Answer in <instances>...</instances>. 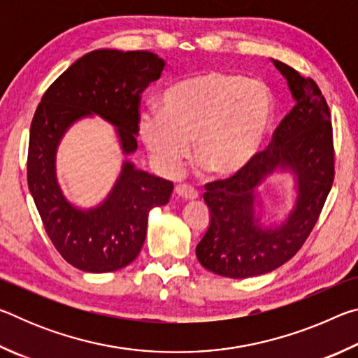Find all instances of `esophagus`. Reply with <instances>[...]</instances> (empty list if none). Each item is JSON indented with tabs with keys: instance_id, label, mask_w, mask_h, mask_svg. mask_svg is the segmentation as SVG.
I'll return each instance as SVG.
<instances>
[{
	"instance_id": "esophagus-1",
	"label": "esophagus",
	"mask_w": 358,
	"mask_h": 358,
	"mask_svg": "<svg viewBox=\"0 0 358 358\" xmlns=\"http://www.w3.org/2000/svg\"><path fill=\"white\" fill-rule=\"evenodd\" d=\"M175 194H177L178 197L183 199V201H194V199H197V196H199L197 191L187 185L175 186Z\"/></svg>"
}]
</instances>
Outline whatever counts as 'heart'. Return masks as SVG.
Masks as SVG:
<instances>
[{
	"mask_svg": "<svg viewBox=\"0 0 358 358\" xmlns=\"http://www.w3.org/2000/svg\"><path fill=\"white\" fill-rule=\"evenodd\" d=\"M156 108L138 117V134L151 159L167 175L194 156L216 177H232L266 143L275 99L262 82L208 71L181 78L159 96Z\"/></svg>",
	"mask_w": 358,
	"mask_h": 358,
	"instance_id": "b5f03b06",
	"label": "heart"
}]
</instances>
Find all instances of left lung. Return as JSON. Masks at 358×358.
<instances>
[{"mask_svg": "<svg viewBox=\"0 0 358 358\" xmlns=\"http://www.w3.org/2000/svg\"><path fill=\"white\" fill-rule=\"evenodd\" d=\"M286 77L295 106L273 132L268 148L243 171L205 185L210 226L196 256L216 275L245 280L276 270L292 259L311 234L335 177L330 108L313 78L271 59ZM294 175L293 210L278 227L262 226L255 216L257 187L275 170Z\"/></svg>", "mask_w": 358, "mask_h": 358, "instance_id": "left-lung-1", "label": "left lung"}]
</instances>
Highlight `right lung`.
<instances>
[{
	"label": "right lung",
	"mask_w": 358,
	"mask_h": 358,
	"mask_svg": "<svg viewBox=\"0 0 358 358\" xmlns=\"http://www.w3.org/2000/svg\"><path fill=\"white\" fill-rule=\"evenodd\" d=\"M164 68V59L151 52L93 50L48 87L36 108L28 187L48 238L78 270L107 273L129 265L143 246L150 210L169 202L173 183L124 161L106 201L94 208H77L58 185V145L76 121L99 115L115 126L123 155L134 153L141 94Z\"/></svg>",
	"instance_id": "1"
}]
</instances>
